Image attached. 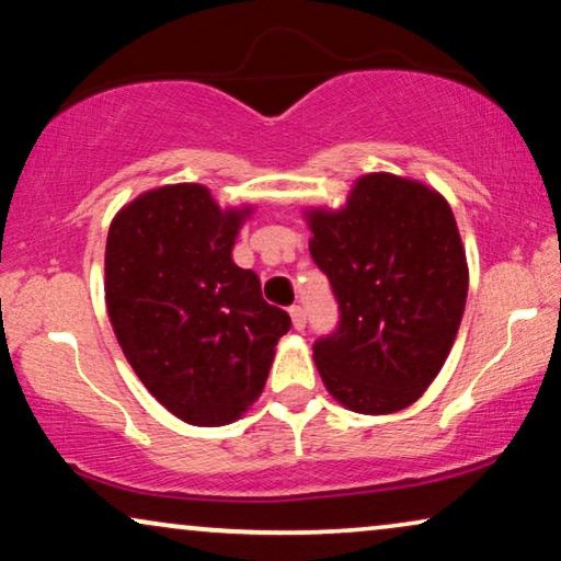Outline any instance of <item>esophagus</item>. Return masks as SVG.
<instances>
[{
    "label": "esophagus",
    "mask_w": 561,
    "mask_h": 561,
    "mask_svg": "<svg viewBox=\"0 0 561 561\" xmlns=\"http://www.w3.org/2000/svg\"><path fill=\"white\" fill-rule=\"evenodd\" d=\"M289 316H293V325L297 328V331H302L305 320H308V316H305L302 305H293V308H289Z\"/></svg>",
    "instance_id": "obj_1"
}]
</instances>
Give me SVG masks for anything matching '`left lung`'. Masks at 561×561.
Masks as SVG:
<instances>
[{
	"mask_svg": "<svg viewBox=\"0 0 561 561\" xmlns=\"http://www.w3.org/2000/svg\"><path fill=\"white\" fill-rule=\"evenodd\" d=\"M308 220L310 256L339 302V325L312 343L328 392L367 415L413 405L465 316L467 256L449 203L421 182L369 174L343 210Z\"/></svg>",
	"mask_w": 561,
	"mask_h": 561,
	"instance_id": "left-lung-1",
	"label": "left lung"
}]
</instances>
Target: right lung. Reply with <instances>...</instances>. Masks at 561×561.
Masks as SVG:
<instances>
[{
	"label": "right lung",
	"instance_id": "obj_1",
	"mask_svg": "<svg viewBox=\"0 0 561 561\" xmlns=\"http://www.w3.org/2000/svg\"><path fill=\"white\" fill-rule=\"evenodd\" d=\"M249 213H222L199 184L140 194L117 213L104 297L125 358L169 413L192 425L236 421L264 390L293 325L230 259Z\"/></svg>",
	"mask_w": 561,
	"mask_h": 561
}]
</instances>
